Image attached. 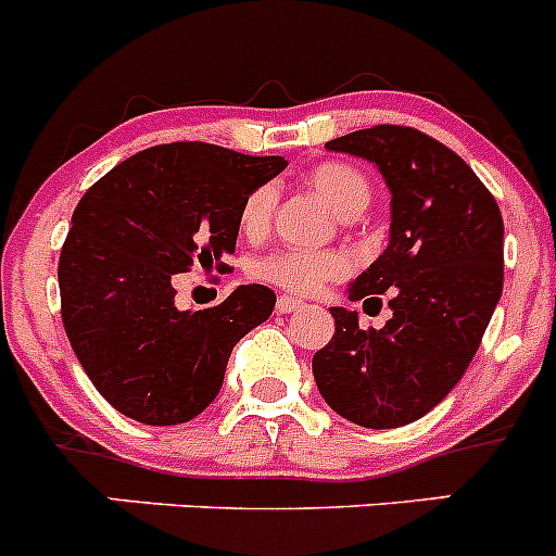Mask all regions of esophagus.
<instances>
[{
	"mask_svg": "<svg viewBox=\"0 0 556 556\" xmlns=\"http://www.w3.org/2000/svg\"><path fill=\"white\" fill-rule=\"evenodd\" d=\"M303 300L298 298H289V294H283V298H278V303H275V308H278V314H294V311L303 308Z\"/></svg>",
	"mask_w": 556,
	"mask_h": 556,
	"instance_id": "obj_1",
	"label": "esophagus"
}]
</instances>
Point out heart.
<instances>
[{
  "label": "heart",
  "instance_id": "b5f03b06",
  "mask_svg": "<svg viewBox=\"0 0 556 556\" xmlns=\"http://www.w3.org/2000/svg\"><path fill=\"white\" fill-rule=\"evenodd\" d=\"M305 185L343 220L361 215L371 202V182L366 174L341 161L311 168L305 174ZM273 210L275 190L269 185H258L256 190H251L237 215L242 235L251 240L262 237L269 229ZM346 273L349 258L338 251H275L253 264L256 278L292 294H316L321 287L338 281Z\"/></svg>",
  "mask_w": 556,
  "mask_h": 556
}]
</instances>
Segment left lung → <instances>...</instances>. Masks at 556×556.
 I'll return each mask as SVG.
<instances>
[{
    "instance_id": "8db88e82",
    "label": "left lung",
    "mask_w": 556,
    "mask_h": 556,
    "mask_svg": "<svg viewBox=\"0 0 556 556\" xmlns=\"http://www.w3.org/2000/svg\"><path fill=\"white\" fill-rule=\"evenodd\" d=\"M374 163L390 190V240L349 283V300L390 292L393 319L361 330L357 311L330 308L336 336L314 354L330 409L363 428H399L440 404L480 346L502 294L500 207L472 168L431 136L377 125L327 141Z\"/></svg>"
}]
</instances>
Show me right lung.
<instances>
[{
	"label": "right lung",
	"mask_w": 556,
	"mask_h": 556,
	"mask_svg": "<svg viewBox=\"0 0 556 556\" xmlns=\"http://www.w3.org/2000/svg\"><path fill=\"white\" fill-rule=\"evenodd\" d=\"M287 168L202 141L150 147L84 193L60 256L62 321L98 393L125 417L177 426L202 415L242 336L275 294L237 287L215 308L179 311L172 278L224 267L240 204Z\"/></svg>",
	"instance_id": "1"
}]
</instances>
